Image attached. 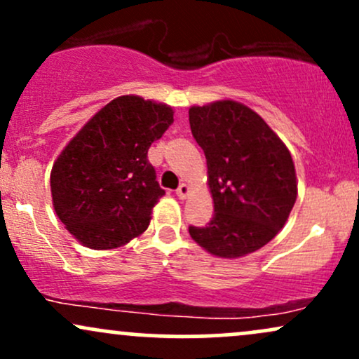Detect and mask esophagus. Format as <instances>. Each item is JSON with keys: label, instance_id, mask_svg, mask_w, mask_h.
Returning <instances> with one entry per match:
<instances>
[{"label": "esophagus", "instance_id": "esophagus-1", "mask_svg": "<svg viewBox=\"0 0 359 359\" xmlns=\"http://www.w3.org/2000/svg\"><path fill=\"white\" fill-rule=\"evenodd\" d=\"M189 192H191V189H189L187 184H180L179 187H177V191H175L177 197H179V199H185V197L189 196Z\"/></svg>", "mask_w": 359, "mask_h": 359}]
</instances>
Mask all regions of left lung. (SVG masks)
Masks as SVG:
<instances>
[{
  "label": "left lung",
  "instance_id": "left-lung-1",
  "mask_svg": "<svg viewBox=\"0 0 359 359\" xmlns=\"http://www.w3.org/2000/svg\"><path fill=\"white\" fill-rule=\"evenodd\" d=\"M192 137L208 162L214 216L189 226L192 240L221 258L273 240L297 199L290 151L255 111L234 101L189 109Z\"/></svg>",
  "mask_w": 359,
  "mask_h": 359
}]
</instances>
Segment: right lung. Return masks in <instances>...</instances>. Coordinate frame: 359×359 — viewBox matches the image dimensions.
Instances as JSON below:
<instances>
[{"mask_svg": "<svg viewBox=\"0 0 359 359\" xmlns=\"http://www.w3.org/2000/svg\"><path fill=\"white\" fill-rule=\"evenodd\" d=\"M174 123L167 104L121 96L86 123L53 163V208L69 233L93 250L126 245L148 228L165 194L148 148Z\"/></svg>", "mask_w": 359, "mask_h": 359, "instance_id": "right-lung-1", "label": "right lung"}]
</instances>
